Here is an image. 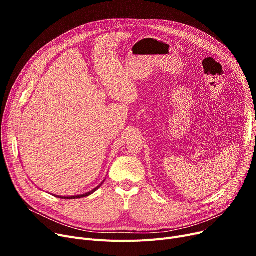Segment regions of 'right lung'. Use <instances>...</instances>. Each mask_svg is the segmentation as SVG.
<instances>
[{"label": "right lung", "mask_w": 256, "mask_h": 256, "mask_svg": "<svg viewBox=\"0 0 256 256\" xmlns=\"http://www.w3.org/2000/svg\"><path fill=\"white\" fill-rule=\"evenodd\" d=\"M102 184H100L98 186H96V189L94 190H92V191H90V192H88V193H86V194H83V195H76V196H68V197H62V196H56V197H59V198H62V199H76V198H82V197H86V196H89V195H91L92 193H94L96 192L98 188Z\"/></svg>", "instance_id": "1"}]
</instances>
